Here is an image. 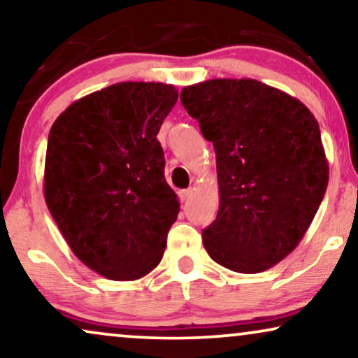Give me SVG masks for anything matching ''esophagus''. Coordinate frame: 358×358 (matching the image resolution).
Masks as SVG:
<instances>
[{"label": "esophagus", "instance_id": "34e87169", "mask_svg": "<svg viewBox=\"0 0 358 358\" xmlns=\"http://www.w3.org/2000/svg\"><path fill=\"white\" fill-rule=\"evenodd\" d=\"M192 189H184V190H179V199L182 200V202H187V200L192 197Z\"/></svg>", "mask_w": 358, "mask_h": 358}]
</instances>
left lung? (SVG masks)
Listing matches in <instances>:
<instances>
[{"label":"left lung","instance_id":"left-lung-1","mask_svg":"<svg viewBox=\"0 0 358 358\" xmlns=\"http://www.w3.org/2000/svg\"><path fill=\"white\" fill-rule=\"evenodd\" d=\"M180 102L217 155L218 215L202 231L208 256L264 272L298 246L329 180L320 125L295 97L261 81L208 80Z\"/></svg>","mask_w":358,"mask_h":358}]
</instances>
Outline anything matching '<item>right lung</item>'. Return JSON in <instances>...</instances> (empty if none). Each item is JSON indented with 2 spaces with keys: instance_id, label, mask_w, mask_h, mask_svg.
Segmentation results:
<instances>
[{
  "instance_id": "add662e5",
  "label": "right lung",
  "mask_w": 358,
  "mask_h": 358,
  "mask_svg": "<svg viewBox=\"0 0 358 358\" xmlns=\"http://www.w3.org/2000/svg\"><path fill=\"white\" fill-rule=\"evenodd\" d=\"M178 90L125 81L66 107L48 134L43 195L75 256L110 280L158 266L179 200L156 138Z\"/></svg>"
}]
</instances>
